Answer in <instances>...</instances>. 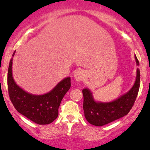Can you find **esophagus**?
Segmentation results:
<instances>
[{
  "label": "esophagus",
  "mask_w": 150,
  "mask_h": 150,
  "mask_svg": "<svg viewBox=\"0 0 150 150\" xmlns=\"http://www.w3.org/2000/svg\"><path fill=\"white\" fill-rule=\"evenodd\" d=\"M84 77L85 74L83 70H78L74 73V78H75V80L78 82L81 81V80L84 78Z\"/></svg>",
  "instance_id": "esophagus-1"
}]
</instances>
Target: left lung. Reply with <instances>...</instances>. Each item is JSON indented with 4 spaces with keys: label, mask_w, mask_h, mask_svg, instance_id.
<instances>
[{
    "label": "left lung",
    "mask_w": 150,
    "mask_h": 150,
    "mask_svg": "<svg viewBox=\"0 0 150 150\" xmlns=\"http://www.w3.org/2000/svg\"><path fill=\"white\" fill-rule=\"evenodd\" d=\"M137 65H139L134 55ZM140 86V72L137 70L134 84L124 94L111 101H98L89 88H83V110L85 117L90 124L101 127L128 114L137 96Z\"/></svg>",
    "instance_id": "obj_1"
}]
</instances>
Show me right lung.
Returning <instances> with one entry per match:
<instances>
[{
	"instance_id": "add662e5",
	"label": "right lung",
	"mask_w": 150,
	"mask_h": 150,
	"mask_svg": "<svg viewBox=\"0 0 150 150\" xmlns=\"http://www.w3.org/2000/svg\"><path fill=\"white\" fill-rule=\"evenodd\" d=\"M12 64L13 58L8 70V88L11 100L17 111L40 125L54 121L58 116V108L63 97L70 88V77L61 80L50 92L34 95L26 92L16 84L13 77Z\"/></svg>"
}]
</instances>
